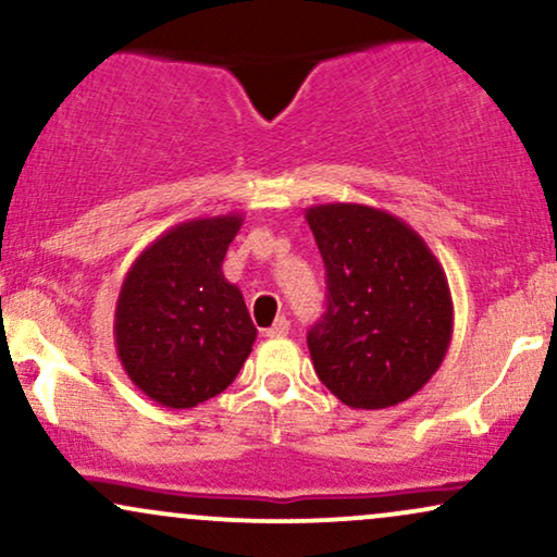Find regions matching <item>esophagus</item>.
<instances>
[{
  "mask_svg": "<svg viewBox=\"0 0 557 557\" xmlns=\"http://www.w3.org/2000/svg\"><path fill=\"white\" fill-rule=\"evenodd\" d=\"M287 330H290V322H287L285 317H277L274 319L272 327L264 330V337H283V335H287Z\"/></svg>",
  "mask_w": 557,
  "mask_h": 557,
  "instance_id": "34e87169",
  "label": "esophagus"
}]
</instances>
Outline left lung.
Instances as JSON below:
<instances>
[{
	"mask_svg": "<svg viewBox=\"0 0 557 557\" xmlns=\"http://www.w3.org/2000/svg\"><path fill=\"white\" fill-rule=\"evenodd\" d=\"M327 270V311L309 330L322 385L350 408L419 393L453 337L445 270L400 216L363 203L306 209Z\"/></svg>",
	"mask_w": 557,
	"mask_h": 557,
	"instance_id": "1",
	"label": "left lung"
}]
</instances>
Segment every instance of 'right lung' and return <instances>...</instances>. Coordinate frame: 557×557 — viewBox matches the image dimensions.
Masks as SVG:
<instances>
[{"instance_id":"obj_1","label":"right lung","mask_w":557,"mask_h":557,"mask_svg":"<svg viewBox=\"0 0 557 557\" xmlns=\"http://www.w3.org/2000/svg\"><path fill=\"white\" fill-rule=\"evenodd\" d=\"M240 214L170 227L127 270L114 309V348L140 393L159 406L194 408L240 372L257 327L238 285L222 274Z\"/></svg>"}]
</instances>
